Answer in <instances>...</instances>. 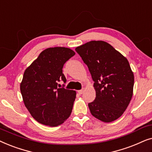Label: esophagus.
Masks as SVG:
<instances>
[{
    "mask_svg": "<svg viewBox=\"0 0 152 152\" xmlns=\"http://www.w3.org/2000/svg\"><path fill=\"white\" fill-rule=\"evenodd\" d=\"M83 90H78V94H82L83 93Z\"/></svg>",
    "mask_w": 152,
    "mask_h": 152,
    "instance_id": "esophagus-1",
    "label": "esophagus"
}]
</instances>
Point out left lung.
<instances>
[{
	"label": "left lung",
	"mask_w": 152,
	"mask_h": 152,
	"mask_svg": "<svg viewBox=\"0 0 152 152\" xmlns=\"http://www.w3.org/2000/svg\"><path fill=\"white\" fill-rule=\"evenodd\" d=\"M88 66L96 98L88 107L95 118L111 122L122 115L133 94L134 75L128 60L104 41H90L76 48Z\"/></svg>",
	"instance_id": "left-lung-1"
}]
</instances>
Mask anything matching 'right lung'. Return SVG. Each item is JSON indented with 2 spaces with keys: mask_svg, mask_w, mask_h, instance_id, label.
Here are the masks:
<instances>
[{
  "mask_svg": "<svg viewBox=\"0 0 152 152\" xmlns=\"http://www.w3.org/2000/svg\"><path fill=\"white\" fill-rule=\"evenodd\" d=\"M74 55L69 48H46L24 72L20 84L23 102L40 124L58 126L71 115L76 91L58 88V83L61 79L66 82L62 68Z\"/></svg>",
  "mask_w": 152,
  "mask_h": 152,
  "instance_id": "obj_1",
  "label": "right lung"
}]
</instances>
